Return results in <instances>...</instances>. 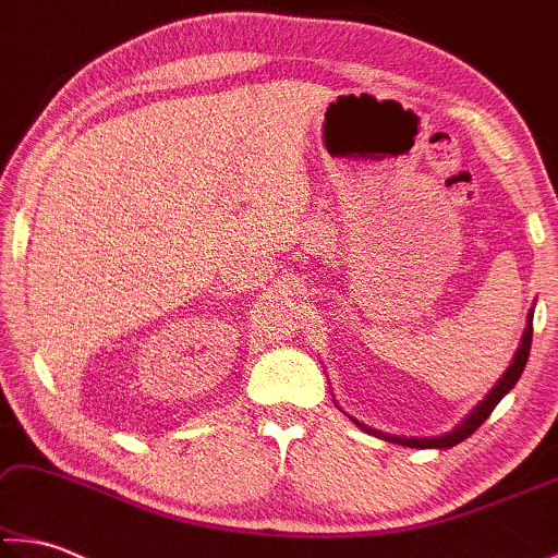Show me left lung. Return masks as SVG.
Returning a JSON list of instances; mask_svg holds the SVG:
<instances>
[{
    "label": "left lung",
    "mask_w": 558,
    "mask_h": 558,
    "mask_svg": "<svg viewBox=\"0 0 558 558\" xmlns=\"http://www.w3.org/2000/svg\"><path fill=\"white\" fill-rule=\"evenodd\" d=\"M532 319H534V307L529 310V315H526V327H524V335H522V344L517 347V352L512 356V364L507 366V372L499 376L493 389L485 393V399L480 401L475 409H472L465 415V418L458 423L456 428L448 430V433H442V436H428V438L426 436H423V438H418V436H393V433H384V430H376L372 426H366V423L352 418V415H349V418H352L364 433H369V436H376V438H381L386 442H396V446H405V448H438V450H446V448L458 446V442L470 438L472 433H475L480 426H483V423L487 421V415L495 411V405L502 401L509 391L514 389V384L519 381V376H522L524 366H526L529 349H532Z\"/></svg>",
    "instance_id": "left-lung-1"
}]
</instances>
